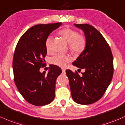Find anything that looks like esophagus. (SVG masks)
Returning a JSON list of instances; mask_svg holds the SVG:
<instances>
[{
  "mask_svg": "<svg viewBox=\"0 0 125 125\" xmlns=\"http://www.w3.org/2000/svg\"><path fill=\"white\" fill-rule=\"evenodd\" d=\"M62 72L63 73H65V69H62Z\"/></svg>",
  "mask_w": 125,
  "mask_h": 125,
  "instance_id": "esophagus-1",
  "label": "esophagus"
}]
</instances>
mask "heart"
Instances as JSON below:
<instances>
[{"instance_id": "heart-1", "label": "heart", "mask_w": 125, "mask_h": 125, "mask_svg": "<svg viewBox=\"0 0 125 125\" xmlns=\"http://www.w3.org/2000/svg\"><path fill=\"white\" fill-rule=\"evenodd\" d=\"M59 33L69 43V50L74 53H80L83 52L86 46V39L83 35H80L78 31L73 29L66 27L60 31ZM52 36H49L45 41V47L47 51L50 50ZM70 57L66 55L58 54L52 57L51 61L52 63L60 67H65L70 61Z\"/></svg>"}]
</instances>
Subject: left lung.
Here are the masks:
<instances>
[{
	"label": "left lung",
	"mask_w": 125,
	"mask_h": 125,
	"mask_svg": "<svg viewBox=\"0 0 125 125\" xmlns=\"http://www.w3.org/2000/svg\"><path fill=\"white\" fill-rule=\"evenodd\" d=\"M74 26L84 31L86 46L73 65L85 72L80 76L76 71H66L72 98L77 104H91L100 99L113 75V57L110 47L97 29L88 24Z\"/></svg>",
	"instance_id": "obj_1"
}]
</instances>
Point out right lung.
Masks as SVG:
<instances>
[{
	"mask_svg": "<svg viewBox=\"0 0 125 125\" xmlns=\"http://www.w3.org/2000/svg\"><path fill=\"white\" fill-rule=\"evenodd\" d=\"M62 23L37 24L27 30L18 41L12 62L14 82L27 102L36 106L51 103L55 96L56 81L62 73L56 65H50L47 75L40 73L47 54L45 41Z\"/></svg>",
	"mask_w": 125,
	"mask_h": 125,
	"instance_id": "add662e5",
	"label": "right lung"
}]
</instances>
